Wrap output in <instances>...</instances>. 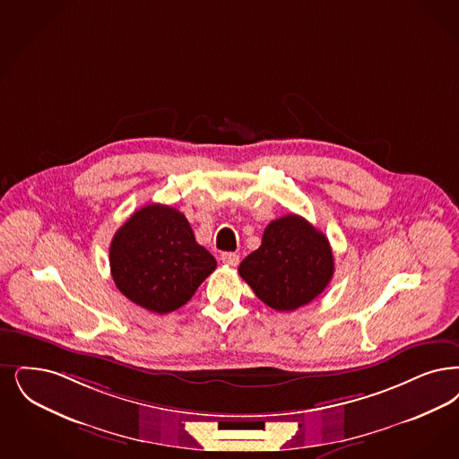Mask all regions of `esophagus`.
Masks as SVG:
<instances>
[{"mask_svg": "<svg viewBox=\"0 0 459 459\" xmlns=\"http://www.w3.org/2000/svg\"><path fill=\"white\" fill-rule=\"evenodd\" d=\"M221 263L227 264V266H238V255L236 253H221Z\"/></svg>", "mask_w": 459, "mask_h": 459, "instance_id": "obj_1", "label": "esophagus"}]
</instances>
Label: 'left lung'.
Wrapping results in <instances>:
<instances>
[{
  "label": "left lung",
  "mask_w": 459,
  "mask_h": 459,
  "mask_svg": "<svg viewBox=\"0 0 459 459\" xmlns=\"http://www.w3.org/2000/svg\"><path fill=\"white\" fill-rule=\"evenodd\" d=\"M334 273L330 242L299 215L270 221L261 246L238 264V275L275 311H295L321 294Z\"/></svg>",
  "instance_id": "1"
}]
</instances>
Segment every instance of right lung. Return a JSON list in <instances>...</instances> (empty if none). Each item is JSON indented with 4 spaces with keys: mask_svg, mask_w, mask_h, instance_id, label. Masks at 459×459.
Masks as SVG:
<instances>
[{
    "mask_svg": "<svg viewBox=\"0 0 459 459\" xmlns=\"http://www.w3.org/2000/svg\"><path fill=\"white\" fill-rule=\"evenodd\" d=\"M109 263L119 292L157 314L179 309L217 268L183 213L160 203L140 208L117 229Z\"/></svg>",
    "mask_w": 459,
    "mask_h": 459,
    "instance_id": "obj_1",
    "label": "right lung"
}]
</instances>
